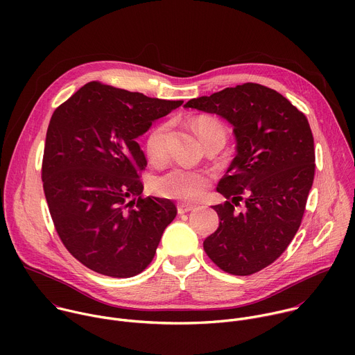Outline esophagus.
<instances>
[{
  "mask_svg": "<svg viewBox=\"0 0 355 355\" xmlns=\"http://www.w3.org/2000/svg\"><path fill=\"white\" fill-rule=\"evenodd\" d=\"M193 208H195V205H192V204H184V202H180V204H177L178 214H187V212L192 211Z\"/></svg>",
  "mask_w": 355,
  "mask_h": 355,
  "instance_id": "esophagus-1",
  "label": "esophagus"
}]
</instances>
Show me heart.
<instances>
[{"mask_svg": "<svg viewBox=\"0 0 355 355\" xmlns=\"http://www.w3.org/2000/svg\"><path fill=\"white\" fill-rule=\"evenodd\" d=\"M193 129L204 143L209 144L216 137L226 136L225 128L215 119L202 116L193 122ZM168 123H160L151 129L146 139V153L153 163H162L167 157V136ZM211 175L205 170H192L181 166H174L166 173L156 175L150 181V189L163 198L181 200H192L199 198L209 185Z\"/></svg>", "mask_w": 355, "mask_h": 355, "instance_id": "heart-1", "label": "heart"}]
</instances>
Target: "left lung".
Masks as SVG:
<instances>
[{
  "label": "left lung",
  "instance_id": "left-lung-1",
  "mask_svg": "<svg viewBox=\"0 0 355 355\" xmlns=\"http://www.w3.org/2000/svg\"><path fill=\"white\" fill-rule=\"evenodd\" d=\"M233 125L237 155L218 184L219 227L204 241L225 272L251 275L272 264L295 237L315 178L306 116L275 89L256 83L185 104Z\"/></svg>",
  "mask_w": 355,
  "mask_h": 355
}]
</instances>
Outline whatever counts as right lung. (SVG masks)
Instances as JSON below:
<instances>
[{"mask_svg":"<svg viewBox=\"0 0 355 355\" xmlns=\"http://www.w3.org/2000/svg\"><path fill=\"white\" fill-rule=\"evenodd\" d=\"M182 103L91 81L53 112L43 191L62 243L87 268L130 278L153 260L177 208L141 195L147 162L136 137Z\"/></svg>","mask_w":355,"mask_h":355,"instance_id":"1","label":"right lung"}]
</instances>
